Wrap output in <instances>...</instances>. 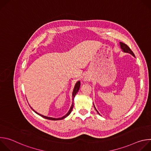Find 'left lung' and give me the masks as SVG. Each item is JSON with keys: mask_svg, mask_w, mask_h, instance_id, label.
<instances>
[{"mask_svg": "<svg viewBox=\"0 0 151 151\" xmlns=\"http://www.w3.org/2000/svg\"><path fill=\"white\" fill-rule=\"evenodd\" d=\"M120 45H121V49H122V50L125 52H128V53H130V54H132L134 57H135V55H134V54L133 52L132 51V50L130 48V47H129L127 45H126L125 44H124V43H123V42H120ZM94 108H95L96 111L97 112V113H98L99 114H100L98 112V111H97V109H96L95 106H94Z\"/></svg>", "mask_w": 151, "mask_h": 151, "instance_id": "left-lung-1", "label": "left lung"}]
</instances>
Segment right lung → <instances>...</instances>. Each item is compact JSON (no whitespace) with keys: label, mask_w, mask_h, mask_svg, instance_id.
<instances>
[{"label":"right lung","mask_w":151,"mask_h":151,"mask_svg":"<svg viewBox=\"0 0 151 151\" xmlns=\"http://www.w3.org/2000/svg\"><path fill=\"white\" fill-rule=\"evenodd\" d=\"M80 86H81V82H80V81H78V82H77V83L75 84V88H74V90H73V93H72V96H73V100H74V98H75V95H76V94L78 93V90H79V88H80ZM73 102L72 103V106H71V107H70V110H69V111L68 112V114L65 115V116H63V117H61V118H51V117H48V116H44V115H40V114H37L36 112H35L32 107H31V109L35 112V113H36L37 114H38L39 115H40V116H42V117H43V118H45V119H50V120H54V121H56V120H60V119H64V118H65L66 117H67L70 113H71V112H72V109H73Z\"/></svg>","instance_id":"add662e5"}]
</instances>
